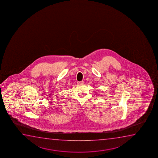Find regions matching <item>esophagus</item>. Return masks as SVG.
Listing matches in <instances>:
<instances>
[{
  "mask_svg": "<svg viewBox=\"0 0 158 158\" xmlns=\"http://www.w3.org/2000/svg\"><path fill=\"white\" fill-rule=\"evenodd\" d=\"M78 85H84V81H78Z\"/></svg>",
  "mask_w": 158,
  "mask_h": 158,
  "instance_id": "1",
  "label": "esophagus"
}]
</instances>
